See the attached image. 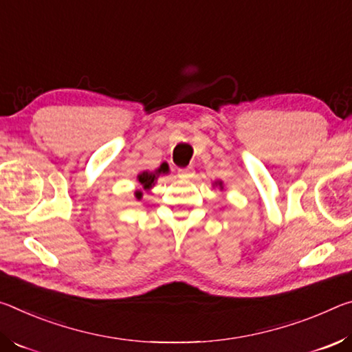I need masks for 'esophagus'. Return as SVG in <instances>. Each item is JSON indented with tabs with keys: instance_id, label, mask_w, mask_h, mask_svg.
<instances>
[{
	"instance_id": "1",
	"label": "esophagus",
	"mask_w": 352,
	"mask_h": 352,
	"mask_svg": "<svg viewBox=\"0 0 352 352\" xmlns=\"http://www.w3.org/2000/svg\"><path fill=\"white\" fill-rule=\"evenodd\" d=\"M177 175H179V177H182V179H190V177H193L195 171H193L192 166H187V168L177 170Z\"/></svg>"
}]
</instances>
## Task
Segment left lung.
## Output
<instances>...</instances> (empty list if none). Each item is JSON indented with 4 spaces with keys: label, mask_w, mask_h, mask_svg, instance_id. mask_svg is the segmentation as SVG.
<instances>
[{
    "label": "left lung",
    "mask_w": 352,
    "mask_h": 352,
    "mask_svg": "<svg viewBox=\"0 0 352 352\" xmlns=\"http://www.w3.org/2000/svg\"><path fill=\"white\" fill-rule=\"evenodd\" d=\"M217 184V186H220V188H223V182L221 181H218V182H215Z\"/></svg>",
    "instance_id": "obj_1"
}]
</instances>
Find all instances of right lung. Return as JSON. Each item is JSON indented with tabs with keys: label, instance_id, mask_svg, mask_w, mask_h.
<instances>
[{
	"label": "right lung",
	"instance_id": "obj_1",
	"mask_svg": "<svg viewBox=\"0 0 352 352\" xmlns=\"http://www.w3.org/2000/svg\"><path fill=\"white\" fill-rule=\"evenodd\" d=\"M162 173H164V175H165V173H168V165H160V168H157L154 173L142 171L140 175L137 176V181L140 182V186L143 187V190H149L155 184V179H157V176L162 175ZM142 197H143L142 190H137L135 198L137 199H142Z\"/></svg>",
	"mask_w": 352,
	"mask_h": 352
}]
</instances>
